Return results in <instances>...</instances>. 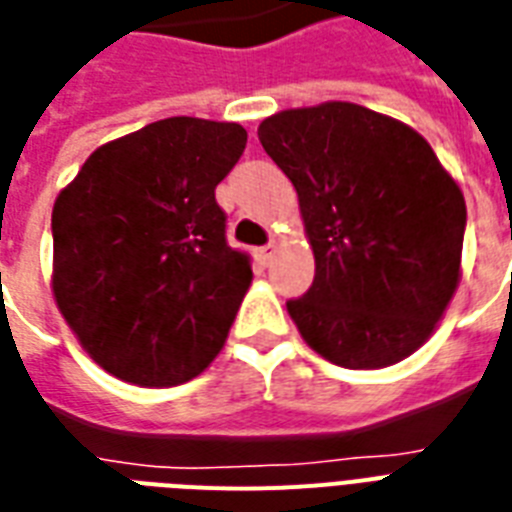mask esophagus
Wrapping results in <instances>:
<instances>
[{
  "label": "esophagus",
  "mask_w": 512,
  "mask_h": 512,
  "mask_svg": "<svg viewBox=\"0 0 512 512\" xmlns=\"http://www.w3.org/2000/svg\"><path fill=\"white\" fill-rule=\"evenodd\" d=\"M272 253H275V245H261V248H256V259H259V264H264L267 267L269 261H272Z\"/></svg>",
  "instance_id": "1"
}]
</instances>
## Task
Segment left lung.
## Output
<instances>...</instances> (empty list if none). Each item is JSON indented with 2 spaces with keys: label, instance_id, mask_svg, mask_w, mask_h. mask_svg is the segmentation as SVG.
I'll list each match as a JSON object with an SVG mask.
<instances>
[{
  "label": "left lung",
  "instance_id": "left-lung-1",
  "mask_svg": "<svg viewBox=\"0 0 512 512\" xmlns=\"http://www.w3.org/2000/svg\"><path fill=\"white\" fill-rule=\"evenodd\" d=\"M259 140L298 192L314 282L288 314L317 354L388 367L428 341L460 282L465 198L431 145L354 102L282 110Z\"/></svg>",
  "mask_w": 512,
  "mask_h": 512
}]
</instances>
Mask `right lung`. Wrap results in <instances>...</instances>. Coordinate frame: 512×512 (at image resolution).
Listing matches in <instances>:
<instances>
[{
	"label": "right lung",
	"instance_id": "add662e5",
	"mask_svg": "<svg viewBox=\"0 0 512 512\" xmlns=\"http://www.w3.org/2000/svg\"><path fill=\"white\" fill-rule=\"evenodd\" d=\"M248 134L174 116L97 147L52 208V290L92 359L140 386L211 365L251 285L216 185Z\"/></svg>",
	"mask_w": 512,
	"mask_h": 512
}]
</instances>
